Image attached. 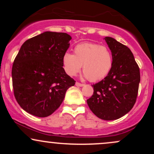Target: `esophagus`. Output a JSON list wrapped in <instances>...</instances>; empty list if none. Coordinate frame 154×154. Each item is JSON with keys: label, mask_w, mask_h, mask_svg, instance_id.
<instances>
[{"label": "esophagus", "mask_w": 154, "mask_h": 154, "mask_svg": "<svg viewBox=\"0 0 154 154\" xmlns=\"http://www.w3.org/2000/svg\"><path fill=\"white\" fill-rule=\"evenodd\" d=\"M75 85L78 86V87H82V86H84V84H82V83H79V82H77L75 83Z\"/></svg>", "instance_id": "esophagus-1"}]
</instances>
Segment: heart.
<instances>
[{
  "label": "heart",
  "instance_id": "obj_1",
  "mask_svg": "<svg viewBox=\"0 0 154 154\" xmlns=\"http://www.w3.org/2000/svg\"><path fill=\"white\" fill-rule=\"evenodd\" d=\"M74 51L75 55L66 52L62 57L63 69L69 76H75L82 66L84 77L97 82L103 79L111 69L112 54L106 46L85 43L76 45Z\"/></svg>",
  "mask_w": 154,
  "mask_h": 154
}]
</instances>
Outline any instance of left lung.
Instances as JSON below:
<instances>
[{"label":"left lung","instance_id":"1","mask_svg":"<svg viewBox=\"0 0 154 154\" xmlns=\"http://www.w3.org/2000/svg\"><path fill=\"white\" fill-rule=\"evenodd\" d=\"M104 40L112 54V67L105 78L92 85L94 92L87 103L98 118L115 120L128 114L135 105L140 75L129 48L111 37Z\"/></svg>","mask_w":154,"mask_h":154}]
</instances>
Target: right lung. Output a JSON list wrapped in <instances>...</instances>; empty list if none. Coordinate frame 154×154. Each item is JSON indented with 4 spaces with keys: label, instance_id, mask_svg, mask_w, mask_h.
<instances>
[{
    "label": "right lung",
    "instance_id": "right-lung-1",
    "mask_svg": "<svg viewBox=\"0 0 154 154\" xmlns=\"http://www.w3.org/2000/svg\"><path fill=\"white\" fill-rule=\"evenodd\" d=\"M71 39L66 33L47 31L21 46L12 66V84L17 103L32 115L50 116L75 85L62 63Z\"/></svg>",
    "mask_w": 154,
    "mask_h": 154
}]
</instances>
